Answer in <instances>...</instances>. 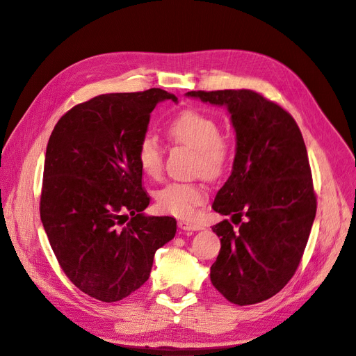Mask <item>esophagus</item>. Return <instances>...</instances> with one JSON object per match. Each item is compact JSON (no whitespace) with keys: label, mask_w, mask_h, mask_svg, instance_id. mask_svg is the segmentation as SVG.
<instances>
[{"label":"esophagus","mask_w":356,"mask_h":356,"mask_svg":"<svg viewBox=\"0 0 356 356\" xmlns=\"http://www.w3.org/2000/svg\"><path fill=\"white\" fill-rule=\"evenodd\" d=\"M179 227L183 229V231H200L202 229L201 225L198 223H193V222H188V220H179Z\"/></svg>","instance_id":"esophagus-1"}]
</instances>
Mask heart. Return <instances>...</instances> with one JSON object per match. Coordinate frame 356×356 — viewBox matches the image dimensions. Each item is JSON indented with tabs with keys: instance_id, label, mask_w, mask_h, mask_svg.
<instances>
[{
	"instance_id": "b5f03b06",
	"label": "heart",
	"mask_w": 356,
	"mask_h": 356,
	"mask_svg": "<svg viewBox=\"0 0 356 356\" xmlns=\"http://www.w3.org/2000/svg\"><path fill=\"white\" fill-rule=\"evenodd\" d=\"M167 136L176 145L195 149L193 175L209 180L220 179L232 161L234 146L220 134L214 117L202 111L186 108L177 112L165 125ZM136 159L142 173L149 179H159L164 168V151L155 137L145 134L137 143ZM207 201V189L200 181L170 183L156 192V205L163 213L191 219Z\"/></svg>"
}]
</instances>
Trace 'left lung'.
<instances>
[{"mask_svg": "<svg viewBox=\"0 0 356 356\" xmlns=\"http://www.w3.org/2000/svg\"><path fill=\"white\" fill-rule=\"evenodd\" d=\"M186 95L227 106L236 131L232 175L213 210L234 214L238 229L229 220L213 226L222 248L210 269L211 284L239 306L268 300L299 268L316 214L303 136L290 112L254 90Z\"/></svg>", "mask_w": 356, "mask_h": 356, "instance_id": "obj_1", "label": "left lung"}]
</instances>
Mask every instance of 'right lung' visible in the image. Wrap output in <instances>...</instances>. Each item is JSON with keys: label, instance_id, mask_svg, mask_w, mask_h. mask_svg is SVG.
Listing matches in <instances>:
<instances>
[{"label": "right lung", "instance_id": "right-lung-1", "mask_svg": "<svg viewBox=\"0 0 356 356\" xmlns=\"http://www.w3.org/2000/svg\"><path fill=\"white\" fill-rule=\"evenodd\" d=\"M161 88L100 95L57 121L45 152L40 214L54 256L83 293L112 303L149 280L155 251L176 235L173 217L142 211L136 147Z\"/></svg>", "mask_w": 356, "mask_h": 356}]
</instances>
